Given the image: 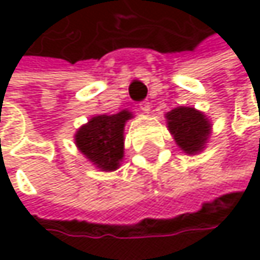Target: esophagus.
<instances>
[{
    "instance_id": "34e87169",
    "label": "esophagus",
    "mask_w": 260,
    "mask_h": 260,
    "mask_svg": "<svg viewBox=\"0 0 260 260\" xmlns=\"http://www.w3.org/2000/svg\"><path fill=\"white\" fill-rule=\"evenodd\" d=\"M140 110H141L143 113H146V114H147V113L150 111V104H149L147 101L141 102V104H140Z\"/></svg>"
}]
</instances>
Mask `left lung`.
Listing matches in <instances>:
<instances>
[{
    "label": "left lung",
    "instance_id": "left-lung-1",
    "mask_svg": "<svg viewBox=\"0 0 260 260\" xmlns=\"http://www.w3.org/2000/svg\"><path fill=\"white\" fill-rule=\"evenodd\" d=\"M167 128L183 153H200L211 137L212 123L209 117L194 107H176L166 114Z\"/></svg>",
    "mask_w": 260,
    "mask_h": 260
}]
</instances>
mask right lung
Returning a JSON list of instances; mask_svg holds the SVG:
<instances>
[{
	"label": "right lung",
	"instance_id": "right-lung-1",
	"mask_svg": "<svg viewBox=\"0 0 260 260\" xmlns=\"http://www.w3.org/2000/svg\"><path fill=\"white\" fill-rule=\"evenodd\" d=\"M134 117L129 110L93 116L75 132L78 150L101 172H114L125 156V125Z\"/></svg>",
	"mask_w": 260,
	"mask_h": 260
}]
</instances>
